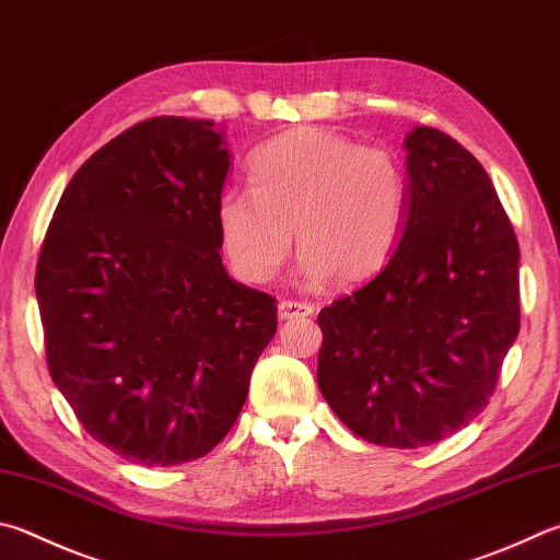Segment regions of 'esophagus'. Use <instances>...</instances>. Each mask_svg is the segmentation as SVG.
<instances>
[{
	"label": "esophagus",
	"mask_w": 560,
	"mask_h": 560,
	"mask_svg": "<svg viewBox=\"0 0 560 560\" xmlns=\"http://www.w3.org/2000/svg\"><path fill=\"white\" fill-rule=\"evenodd\" d=\"M311 303H301V301H281L279 303V318L281 320H293V318H303V315H313Z\"/></svg>",
	"instance_id": "1"
}]
</instances>
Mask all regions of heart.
Here are the masks:
<instances>
[{"label": "heart", "mask_w": 560, "mask_h": 560, "mask_svg": "<svg viewBox=\"0 0 560 560\" xmlns=\"http://www.w3.org/2000/svg\"><path fill=\"white\" fill-rule=\"evenodd\" d=\"M249 190L222 192L220 245L242 277H277L293 245L306 281H368L389 261L406 218L399 159L328 129L296 127L254 151Z\"/></svg>", "instance_id": "obj_1"}]
</instances>
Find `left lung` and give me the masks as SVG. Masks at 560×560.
<instances>
[{
	"label": "left lung",
	"instance_id": "8db88e82",
	"mask_svg": "<svg viewBox=\"0 0 560 560\" xmlns=\"http://www.w3.org/2000/svg\"><path fill=\"white\" fill-rule=\"evenodd\" d=\"M406 149V218L368 287L323 308L318 386L360 439L421 448L480 413L520 335V245L492 180L433 127Z\"/></svg>",
	"mask_w": 560,
	"mask_h": 560
}]
</instances>
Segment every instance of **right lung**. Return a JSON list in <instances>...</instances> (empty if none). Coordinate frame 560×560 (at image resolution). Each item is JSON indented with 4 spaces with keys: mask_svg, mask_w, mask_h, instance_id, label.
<instances>
[{
    "mask_svg": "<svg viewBox=\"0 0 560 560\" xmlns=\"http://www.w3.org/2000/svg\"><path fill=\"white\" fill-rule=\"evenodd\" d=\"M228 171L215 121H141L78 168L40 247L50 380L83 429L131 463L215 448L277 332V301L230 279L220 257Z\"/></svg>",
    "mask_w": 560,
    "mask_h": 560,
    "instance_id": "add662e5",
    "label": "right lung"
}]
</instances>
